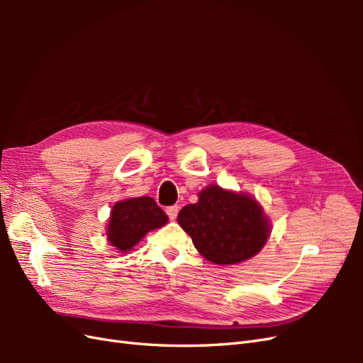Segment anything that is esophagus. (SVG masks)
Returning <instances> with one entry per match:
<instances>
[{"label": "esophagus", "instance_id": "1", "mask_svg": "<svg viewBox=\"0 0 363 363\" xmlns=\"http://www.w3.org/2000/svg\"><path fill=\"white\" fill-rule=\"evenodd\" d=\"M179 211H180L179 206H171V207L167 208V213H168V216L171 219H175V218H177V215H179Z\"/></svg>", "mask_w": 363, "mask_h": 363}]
</instances>
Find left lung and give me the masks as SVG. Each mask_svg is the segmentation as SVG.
Returning <instances> with one entry per match:
<instances>
[{
	"label": "left lung",
	"instance_id": "obj_1",
	"mask_svg": "<svg viewBox=\"0 0 363 363\" xmlns=\"http://www.w3.org/2000/svg\"><path fill=\"white\" fill-rule=\"evenodd\" d=\"M177 221L200 255L215 265H236L255 257L271 235L269 218L247 192L208 184L199 201L184 206Z\"/></svg>",
	"mask_w": 363,
	"mask_h": 363
}]
</instances>
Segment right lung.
I'll return each instance as SVG.
<instances>
[{
    "label": "right lung",
    "mask_w": 363,
    "mask_h": 363,
    "mask_svg": "<svg viewBox=\"0 0 363 363\" xmlns=\"http://www.w3.org/2000/svg\"><path fill=\"white\" fill-rule=\"evenodd\" d=\"M169 221L168 215L156 204L151 196H133L113 204L107 219V242L118 252H128L144 236L163 227Z\"/></svg>",
    "instance_id": "add662e5"
}]
</instances>
